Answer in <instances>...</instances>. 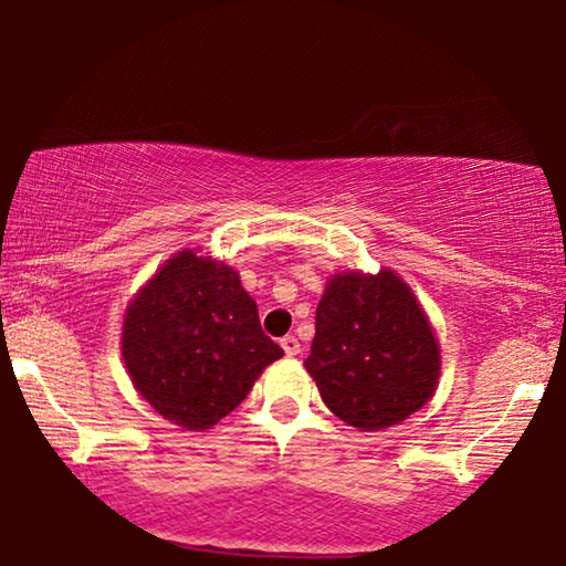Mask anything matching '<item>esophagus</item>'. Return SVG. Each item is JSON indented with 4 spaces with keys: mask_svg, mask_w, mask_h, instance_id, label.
Segmentation results:
<instances>
[{
    "mask_svg": "<svg viewBox=\"0 0 566 566\" xmlns=\"http://www.w3.org/2000/svg\"><path fill=\"white\" fill-rule=\"evenodd\" d=\"M281 347L285 350V355H289V358H293V355H298V353H301L298 339L293 337V335H285V337L281 339Z\"/></svg>",
    "mask_w": 566,
    "mask_h": 566,
    "instance_id": "esophagus-1",
    "label": "esophagus"
}]
</instances>
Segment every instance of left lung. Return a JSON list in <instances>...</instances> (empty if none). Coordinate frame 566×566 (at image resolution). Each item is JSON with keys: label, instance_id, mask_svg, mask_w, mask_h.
Segmentation results:
<instances>
[{"label": "left lung", "instance_id": "1", "mask_svg": "<svg viewBox=\"0 0 566 566\" xmlns=\"http://www.w3.org/2000/svg\"><path fill=\"white\" fill-rule=\"evenodd\" d=\"M304 366L324 405L353 428L405 422L436 394L440 345L412 289L384 268L332 275Z\"/></svg>", "mask_w": 566, "mask_h": 566}]
</instances>
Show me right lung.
Wrapping results in <instances>:
<instances>
[{"label": "right lung", "instance_id": "obj_1", "mask_svg": "<svg viewBox=\"0 0 566 566\" xmlns=\"http://www.w3.org/2000/svg\"><path fill=\"white\" fill-rule=\"evenodd\" d=\"M120 353L136 391L185 430L213 428L283 355L237 270L200 250L172 254L130 298Z\"/></svg>", "mask_w": 566, "mask_h": 566}]
</instances>
